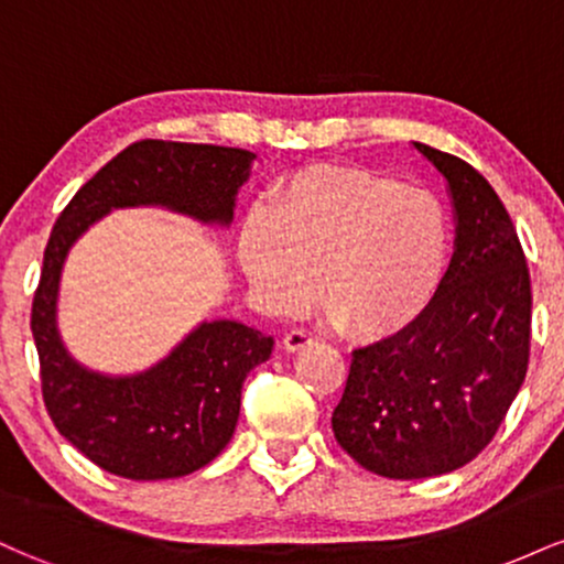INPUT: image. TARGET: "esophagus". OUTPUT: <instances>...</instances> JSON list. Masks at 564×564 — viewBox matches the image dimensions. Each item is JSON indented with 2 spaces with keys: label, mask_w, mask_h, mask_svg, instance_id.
<instances>
[{
  "label": "esophagus",
  "mask_w": 564,
  "mask_h": 564,
  "mask_svg": "<svg viewBox=\"0 0 564 564\" xmlns=\"http://www.w3.org/2000/svg\"><path fill=\"white\" fill-rule=\"evenodd\" d=\"M313 345V334L304 332V328H291V332L283 336V347L289 349V352H300V349Z\"/></svg>",
  "instance_id": "1"
}]
</instances>
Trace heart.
<instances>
[{
    "mask_svg": "<svg viewBox=\"0 0 564 564\" xmlns=\"http://www.w3.org/2000/svg\"><path fill=\"white\" fill-rule=\"evenodd\" d=\"M453 249L443 200L422 187L347 166L304 170L273 193V215L251 209L238 260L275 313L321 302L360 339L413 326L437 300Z\"/></svg>",
    "mask_w": 564,
    "mask_h": 564,
    "instance_id": "b5f03b06",
    "label": "heart"
}]
</instances>
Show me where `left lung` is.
<instances>
[{
  "mask_svg": "<svg viewBox=\"0 0 564 564\" xmlns=\"http://www.w3.org/2000/svg\"><path fill=\"white\" fill-rule=\"evenodd\" d=\"M451 196L453 257L432 307L352 352L336 443L390 480L464 467L496 435L528 373L530 273L501 198L467 161L413 142Z\"/></svg>",
  "mask_w": 564,
  "mask_h": 564,
  "instance_id": "obj_1",
  "label": "left lung"
}]
</instances>
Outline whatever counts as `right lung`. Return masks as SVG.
Here are the masks:
<instances>
[{
  "instance_id": "1",
  "label": "right lung",
  "mask_w": 564,
  "mask_h": 564,
  "mask_svg": "<svg viewBox=\"0 0 564 564\" xmlns=\"http://www.w3.org/2000/svg\"><path fill=\"white\" fill-rule=\"evenodd\" d=\"M257 153L198 142L142 140L79 187L44 249L31 332L50 419L89 462L127 480H170L217 458L236 432L246 373L275 339L232 318L200 321L164 358L106 373L70 355L57 326L63 268L74 243L116 209H166L230 228Z\"/></svg>"
}]
</instances>
